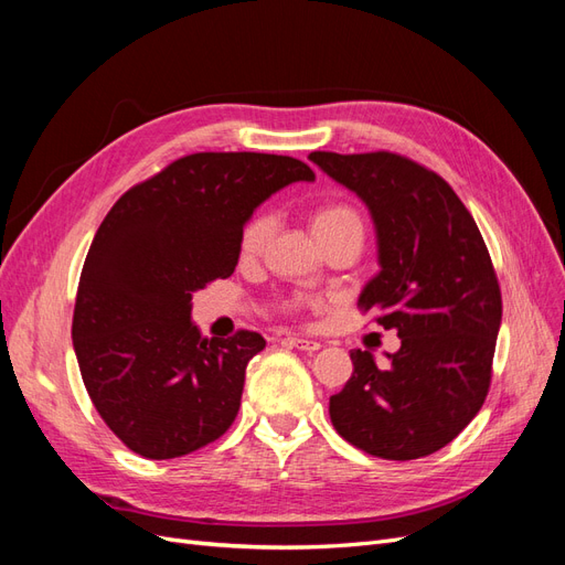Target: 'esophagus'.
<instances>
[{"instance_id":"obj_1","label":"esophagus","mask_w":565,"mask_h":565,"mask_svg":"<svg viewBox=\"0 0 565 565\" xmlns=\"http://www.w3.org/2000/svg\"><path fill=\"white\" fill-rule=\"evenodd\" d=\"M285 344L287 347H295L299 351H318L320 349V341H313V339H303V337H285Z\"/></svg>"}]
</instances>
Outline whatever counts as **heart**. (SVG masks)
I'll return each mask as SVG.
<instances>
[{
  "instance_id": "obj_1",
  "label": "heart",
  "mask_w": 565,
  "mask_h": 565,
  "mask_svg": "<svg viewBox=\"0 0 565 565\" xmlns=\"http://www.w3.org/2000/svg\"><path fill=\"white\" fill-rule=\"evenodd\" d=\"M273 228H276V218L266 212L254 214L245 221L241 237H237V256H241L243 264H252L259 259L270 241ZM309 228L318 245L347 233L358 235L363 241L365 221L361 212L349 202H322L309 214ZM292 306L295 301H285V309H292Z\"/></svg>"
}]
</instances>
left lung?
Listing matches in <instances>:
<instances>
[{"instance_id":"obj_1","label":"left lung","mask_w":565,"mask_h":565,"mask_svg":"<svg viewBox=\"0 0 565 565\" xmlns=\"http://www.w3.org/2000/svg\"><path fill=\"white\" fill-rule=\"evenodd\" d=\"M309 158L367 204L382 270L358 309L401 337L386 367L370 351L351 353L330 419L367 455H431L476 417L492 380L502 292L483 235L446 179L398 152Z\"/></svg>"}]
</instances>
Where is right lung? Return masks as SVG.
Listing matches in <instances>:
<instances>
[{
	"instance_id": "add662e5",
	"label": "right lung",
	"mask_w": 565,
	"mask_h": 565,
	"mask_svg": "<svg viewBox=\"0 0 565 565\" xmlns=\"http://www.w3.org/2000/svg\"><path fill=\"white\" fill-rule=\"evenodd\" d=\"M313 169L268 152H193L131 185L82 266L73 344L96 413L148 459L195 452L237 417L259 332L207 339L193 292L231 278L256 204Z\"/></svg>"
}]
</instances>
